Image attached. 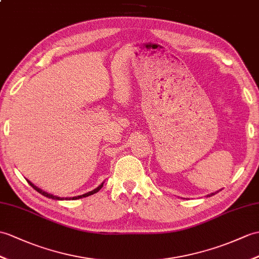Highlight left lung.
<instances>
[{
	"label": "left lung",
	"instance_id": "obj_1",
	"mask_svg": "<svg viewBox=\"0 0 259 259\" xmlns=\"http://www.w3.org/2000/svg\"><path fill=\"white\" fill-rule=\"evenodd\" d=\"M218 192H219V191H218ZM214 194H215V193H212V194H209V195H207V196H212V195H214Z\"/></svg>",
	"mask_w": 259,
	"mask_h": 259
}]
</instances>
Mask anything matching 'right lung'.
Instances as JSON below:
<instances>
[{
  "label": "right lung",
  "mask_w": 259,
  "mask_h": 259,
  "mask_svg": "<svg viewBox=\"0 0 259 259\" xmlns=\"http://www.w3.org/2000/svg\"><path fill=\"white\" fill-rule=\"evenodd\" d=\"M27 181V183L32 186V188L34 189V190H36L38 192V193H40L41 195H44V196H46V197H48V198H53V200H61V201H63V200H78V198H82V197H86V196H89V195H93V194H95V193H97V192L102 188V185H104V182H102L97 189H95V190H93V191H90V192H88V193H85V194H82V195H78V196H73V197H59V196H56V195H53V194H50V193H47V192H45V191H43V190H40L39 188H37V186H35L31 181H28V180H26Z\"/></svg>",
  "instance_id": "obj_1"
}]
</instances>
